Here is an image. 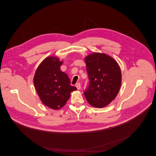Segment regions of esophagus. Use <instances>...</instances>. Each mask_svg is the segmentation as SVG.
<instances>
[{
    "label": "esophagus",
    "mask_w": 156,
    "mask_h": 156,
    "mask_svg": "<svg viewBox=\"0 0 156 156\" xmlns=\"http://www.w3.org/2000/svg\"><path fill=\"white\" fill-rule=\"evenodd\" d=\"M75 87H77V88L78 90H80V88H81V84H80L79 83H77L76 85H75Z\"/></svg>",
    "instance_id": "34e87169"
}]
</instances>
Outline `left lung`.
I'll list each match as a JSON object with an SVG mask.
<instances>
[{
	"label": "left lung",
	"mask_w": 156,
	"mask_h": 156,
	"mask_svg": "<svg viewBox=\"0 0 156 156\" xmlns=\"http://www.w3.org/2000/svg\"><path fill=\"white\" fill-rule=\"evenodd\" d=\"M89 85L84 92L93 107L107 106L117 96L121 86V70L116 61L104 53H94L86 56Z\"/></svg>",
	"instance_id": "obj_1"
}]
</instances>
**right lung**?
<instances>
[{"label":"right lung","mask_w":156,"mask_h":156,"mask_svg":"<svg viewBox=\"0 0 156 156\" xmlns=\"http://www.w3.org/2000/svg\"><path fill=\"white\" fill-rule=\"evenodd\" d=\"M62 63L57 57H47L37 67L34 77V87L41 101L55 110L64 107L70 93L77 90L70 85L68 75L60 70Z\"/></svg>","instance_id":"obj_1"}]
</instances>
